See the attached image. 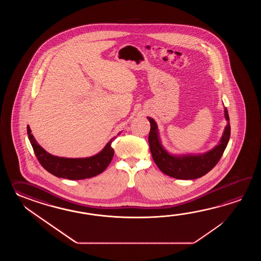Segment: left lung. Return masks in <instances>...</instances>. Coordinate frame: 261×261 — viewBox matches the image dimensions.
<instances>
[{
  "instance_id": "left-lung-1",
  "label": "left lung",
  "mask_w": 261,
  "mask_h": 261,
  "mask_svg": "<svg viewBox=\"0 0 261 261\" xmlns=\"http://www.w3.org/2000/svg\"><path fill=\"white\" fill-rule=\"evenodd\" d=\"M224 116L227 124L218 144L208 152L197 155L170 154L161 144L158 125L155 120L151 117H147L151 126L148 135L150 151L153 160L161 172L171 177L182 180L197 179L210 172L221 159L230 137L229 117L226 107L224 110Z\"/></svg>"
}]
</instances>
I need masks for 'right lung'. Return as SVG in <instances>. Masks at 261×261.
I'll list each match as a JSON object with an SVG mask.
<instances>
[{"instance_id":"obj_1","label":"right lung","mask_w":261,"mask_h":261,"mask_svg":"<svg viewBox=\"0 0 261 261\" xmlns=\"http://www.w3.org/2000/svg\"><path fill=\"white\" fill-rule=\"evenodd\" d=\"M31 133L32 130L28 126L27 133L29 140L40 164L47 172L57 177L65 178L69 180H82L94 177L106 170L114 156V149L111 144L113 140L117 138L116 136L112 138L106 144L103 149L96 155L89 158L70 159L51 155L36 142L34 135ZM119 134L120 133H117V135Z\"/></svg>"}]
</instances>
